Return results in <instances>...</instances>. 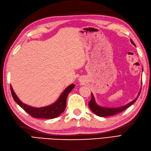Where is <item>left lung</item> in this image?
Segmentation results:
<instances>
[{"mask_svg":"<svg viewBox=\"0 0 151 151\" xmlns=\"http://www.w3.org/2000/svg\"><path fill=\"white\" fill-rule=\"evenodd\" d=\"M131 42L134 45H135V44L133 42V40H131ZM140 92H141V90L139 91V93L138 95V97L136 98L134 101L129 102V103L126 104V106H122V107H119V108H104V107H101V106H98L96 103H95L93 95L91 94V101L88 102V106H89V107L91 109V111H92L95 114H96L97 115H98L99 116H112L114 115H116V114H117V113H119L120 112L123 111L124 110L127 109V108L129 107L131 105L133 104L134 102L137 100V99L139 97Z\"/></svg>","mask_w":151,"mask_h":151,"instance_id":"left-lung-1","label":"left lung"}]
</instances>
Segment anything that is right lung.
Listing matches in <instances>:
<instances>
[{
	"instance_id": "add662e5",
	"label": "right lung",
	"mask_w": 151,
	"mask_h": 151,
	"mask_svg": "<svg viewBox=\"0 0 151 151\" xmlns=\"http://www.w3.org/2000/svg\"><path fill=\"white\" fill-rule=\"evenodd\" d=\"M74 87V84H72L71 85H70L66 88L56 102H54L52 105L47 106V107L40 108L31 107V106L24 104L23 102H22L19 100V99L18 98L15 93L14 92L13 88L11 85L10 89L14 101H15L22 108H23L25 111L29 113L31 116L34 117V118L38 119H52L60 116L61 114L65 111L66 106H67V104H66V101H67L68 95Z\"/></svg>"
}]
</instances>
